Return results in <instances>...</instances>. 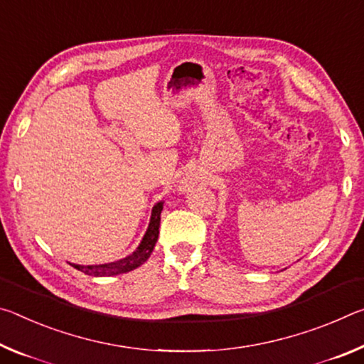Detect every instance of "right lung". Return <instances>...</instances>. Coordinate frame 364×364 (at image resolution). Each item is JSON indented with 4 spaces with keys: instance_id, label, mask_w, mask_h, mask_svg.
I'll use <instances>...</instances> for the list:
<instances>
[{
    "instance_id": "1",
    "label": "right lung",
    "mask_w": 364,
    "mask_h": 364,
    "mask_svg": "<svg viewBox=\"0 0 364 364\" xmlns=\"http://www.w3.org/2000/svg\"><path fill=\"white\" fill-rule=\"evenodd\" d=\"M161 211H163V203L154 205L153 213H151V219H150V225H148V230H146L145 237H143L140 247L136 248L132 255L127 256V258L119 259V261H116V263H109V264H100V266L73 264V266L75 267V269H79L83 274H87V276H95V277L117 276V274L134 271L135 267L141 266L148 258H150L153 248H154V245H156L158 235H159Z\"/></svg>"
}]
</instances>
